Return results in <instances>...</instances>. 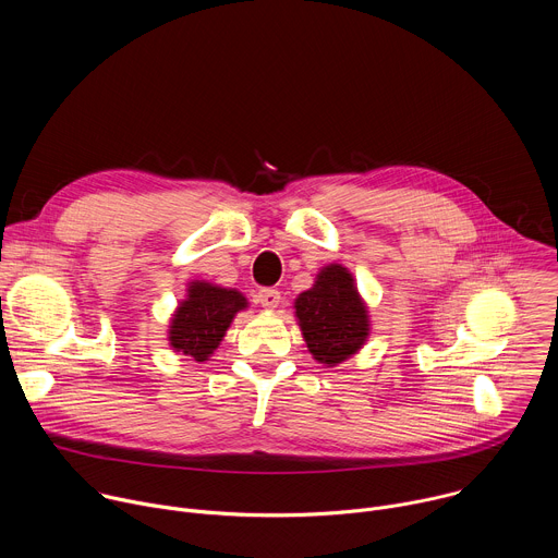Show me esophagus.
<instances>
[{"mask_svg": "<svg viewBox=\"0 0 558 558\" xmlns=\"http://www.w3.org/2000/svg\"><path fill=\"white\" fill-rule=\"evenodd\" d=\"M258 302L265 308H276L280 304V291L278 289H260L258 291Z\"/></svg>", "mask_w": 558, "mask_h": 558, "instance_id": "34e87169", "label": "esophagus"}]
</instances>
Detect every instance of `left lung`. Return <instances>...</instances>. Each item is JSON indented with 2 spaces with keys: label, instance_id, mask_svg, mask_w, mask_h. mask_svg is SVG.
<instances>
[{
  "label": "left lung",
  "instance_id": "obj_1",
  "mask_svg": "<svg viewBox=\"0 0 558 558\" xmlns=\"http://www.w3.org/2000/svg\"><path fill=\"white\" fill-rule=\"evenodd\" d=\"M295 317L308 352L328 367L352 356L369 332L367 308L341 265L324 267L315 284L298 295Z\"/></svg>",
  "mask_w": 558,
  "mask_h": 558
}]
</instances>
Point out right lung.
<instances>
[{"label":"right lung","instance_id":"obj_1","mask_svg":"<svg viewBox=\"0 0 558 558\" xmlns=\"http://www.w3.org/2000/svg\"><path fill=\"white\" fill-rule=\"evenodd\" d=\"M243 308H247V300L236 289H223L204 280L191 282L189 295L170 319L168 341L172 350L195 361H208L234 315Z\"/></svg>","mask_w":558,"mask_h":558}]
</instances>
